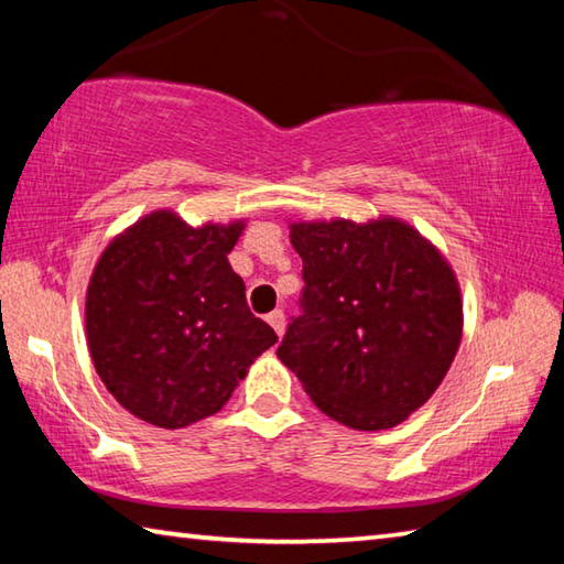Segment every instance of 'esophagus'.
Segmentation results:
<instances>
[{
  "label": "esophagus",
  "mask_w": 564,
  "mask_h": 564,
  "mask_svg": "<svg viewBox=\"0 0 564 564\" xmlns=\"http://www.w3.org/2000/svg\"><path fill=\"white\" fill-rule=\"evenodd\" d=\"M265 321H269V326H271L275 333H279V336H283V330H285V316H283L281 308L271 311L269 316H265Z\"/></svg>",
  "instance_id": "1"
}]
</instances>
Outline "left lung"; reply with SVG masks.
Wrapping results in <instances>:
<instances>
[{"label":"left lung","instance_id":"1","mask_svg":"<svg viewBox=\"0 0 564 564\" xmlns=\"http://www.w3.org/2000/svg\"><path fill=\"white\" fill-rule=\"evenodd\" d=\"M301 316L279 358L323 413L388 431L431 398L463 338L460 285L441 251L398 218L291 224Z\"/></svg>","mask_w":564,"mask_h":564}]
</instances>
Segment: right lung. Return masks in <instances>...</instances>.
<instances>
[{"label": "right lung", "mask_w": 564, "mask_h": 564, "mask_svg": "<svg viewBox=\"0 0 564 564\" xmlns=\"http://www.w3.org/2000/svg\"><path fill=\"white\" fill-rule=\"evenodd\" d=\"M243 221L154 212L104 248L87 291L89 352L109 393L166 431L218 413L279 336L256 318L228 253Z\"/></svg>", "instance_id": "obj_1"}]
</instances>
